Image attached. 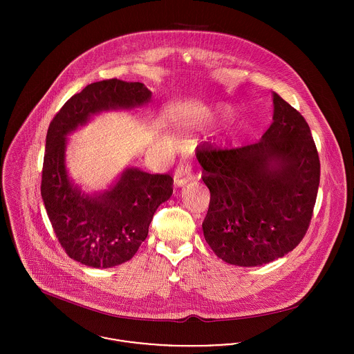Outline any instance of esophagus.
I'll return each mask as SVG.
<instances>
[{
	"label": "esophagus",
	"instance_id": "esophagus-1",
	"mask_svg": "<svg viewBox=\"0 0 354 354\" xmlns=\"http://www.w3.org/2000/svg\"><path fill=\"white\" fill-rule=\"evenodd\" d=\"M191 180H192V167L188 163L180 165L174 173V185L184 187Z\"/></svg>",
	"mask_w": 354,
	"mask_h": 354
}]
</instances>
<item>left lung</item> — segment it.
Here are the masks:
<instances>
[{"instance_id":"1","label":"left lung","mask_w":354,"mask_h":354,"mask_svg":"<svg viewBox=\"0 0 354 354\" xmlns=\"http://www.w3.org/2000/svg\"><path fill=\"white\" fill-rule=\"evenodd\" d=\"M272 103V124L260 142L237 149L203 145L196 152L211 195L204 239L234 266H261L293 251L317 196L320 160L310 129L277 93Z\"/></svg>"}]
</instances>
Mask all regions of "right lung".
<instances>
[{
	"instance_id": "1",
	"label": "right lung",
	"mask_w": 354,
	"mask_h": 354,
	"mask_svg": "<svg viewBox=\"0 0 354 354\" xmlns=\"http://www.w3.org/2000/svg\"><path fill=\"white\" fill-rule=\"evenodd\" d=\"M150 100L143 83L102 80L65 102L49 125L42 199L61 247L84 266L109 268L131 260L147 239L153 212L171 196L173 178L128 167L109 189L87 195L68 177L66 136L101 111L129 110Z\"/></svg>"
}]
</instances>
